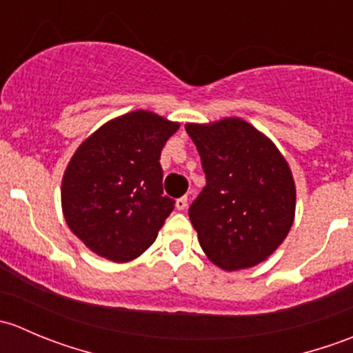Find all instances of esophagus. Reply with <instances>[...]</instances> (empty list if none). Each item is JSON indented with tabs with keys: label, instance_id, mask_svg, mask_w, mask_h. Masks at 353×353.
Masks as SVG:
<instances>
[{
	"label": "esophagus",
	"instance_id": "obj_1",
	"mask_svg": "<svg viewBox=\"0 0 353 353\" xmlns=\"http://www.w3.org/2000/svg\"><path fill=\"white\" fill-rule=\"evenodd\" d=\"M188 206V196H183V198H177L176 199V208L177 210H184Z\"/></svg>",
	"mask_w": 353,
	"mask_h": 353
}]
</instances>
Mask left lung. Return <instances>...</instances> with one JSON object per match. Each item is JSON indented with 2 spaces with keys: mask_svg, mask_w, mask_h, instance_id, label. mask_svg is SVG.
I'll use <instances>...</instances> for the list:
<instances>
[{
  "mask_svg": "<svg viewBox=\"0 0 353 353\" xmlns=\"http://www.w3.org/2000/svg\"><path fill=\"white\" fill-rule=\"evenodd\" d=\"M206 186L190 220L212 263L225 272L256 266L276 251L295 216V184L285 157L239 117L188 123Z\"/></svg>",
  "mask_w": 353,
  "mask_h": 353,
  "instance_id": "1",
  "label": "left lung"
}]
</instances>
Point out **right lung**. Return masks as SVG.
Listing matches in <instances>:
<instances>
[{
  "label": "right lung",
  "mask_w": 353,
  "mask_h": 353,
  "mask_svg": "<svg viewBox=\"0 0 353 353\" xmlns=\"http://www.w3.org/2000/svg\"><path fill=\"white\" fill-rule=\"evenodd\" d=\"M179 123L150 110L110 119L77 148L61 184L63 215L90 251L114 263L143 254L174 210L160 152Z\"/></svg>",
  "instance_id": "1"
}]
</instances>
